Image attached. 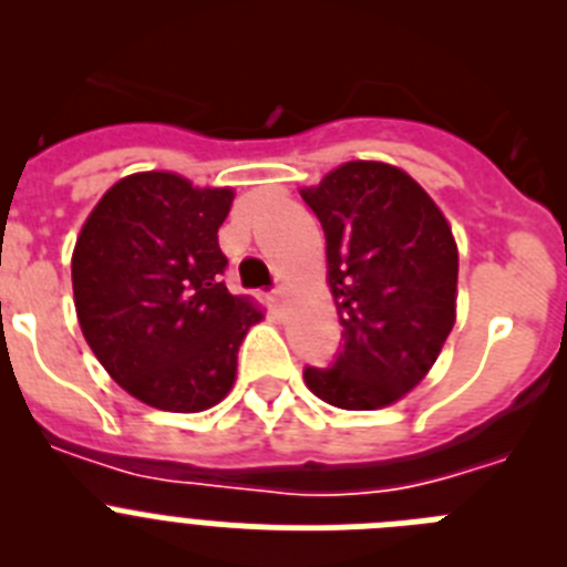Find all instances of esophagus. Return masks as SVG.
<instances>
[{
    "instance_id": "obj_1",
    "label": "esophagus",
    "mask_w": 567,
    "mask_h": 567,
    "mask_svg": "<svg viewBox=\"0 0 567 567\" xmlns=\"http://www.w3.org/2000/svg\"><path fill=\"white\" fill-rule=\"evenodd\" d=\"M267 300L275 312H280V309H284V289H275V292H269Z\"/></svg>"
}]
</instances>
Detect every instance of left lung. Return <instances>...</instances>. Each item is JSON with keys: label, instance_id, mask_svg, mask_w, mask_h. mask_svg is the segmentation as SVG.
<instances>
[{"label": "left lung", "instance_id": "left-lung-1", "mask_svg": "<svg viewBox=\"0 0 567 567\" xmlns=\"http://www.w3.org/2000/svg\"><path fill=\"white\" fill-rule=\"evenodd\" d=\"M327 233V280L343 327L309 392L346 412L398 403L432 372L457 320V240L405 169L346 162L300 189Z\"/></svg>", "mask_w": 567, "mask_h": 567}]
</instances>
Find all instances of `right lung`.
Returning a JSON list of instances; mask_svg holds the SVG:
<instances>
[{
    "label": "right lung",
    "instance_id": "obj_1",
    "mask_svg": "<svg viewBox=\"0 0 567 567\" xmlns=\"http://www.w3.org/2000/svg\"><path fill=\"white\" fill-rule=\"evenodd\" d=\"M233 187H195L167 169L124 175L73 247V303L110 378L162 412L195 414L233 392L240 340L264 320L224 287L218 227Z\"/></svg>",
    "mask_w": 567,
    "mask_h": 567
}]
</instances>
